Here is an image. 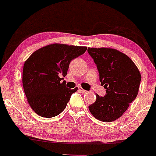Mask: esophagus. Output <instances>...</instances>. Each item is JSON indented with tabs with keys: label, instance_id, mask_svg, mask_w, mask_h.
Instances as JSON below:
<instances>
[{
	"label": "esophagus",
	"instance_id": "obj_1",
	"mask_svg": "<svg viewBox=\"0 0 156 156\" xmlns=\"http://www.w3.org/2000/svg\"><path fill=\"white\" fill-rule=\"evenodd\" d=\"M78 90L80 92V93H87V90H84V89H82L81 87H78Z\"/></svg>",
	"mask_w": 156,
	"mask_h": 156
}]
</instances>
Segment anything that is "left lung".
<instances>
[{
  "mask_svg": "<svg viewBox=\"0 0 156 156\" xmlns=\"http://www.w3.org/2000/svg\"><path fill=\"white\" fill-rule=\"evenodd\" d=\"M87 52L97 66L101 84L106 89L103 97L96 95L89 110L100 121L113 122L122 116L136 98L141 74L129 57L117 50L88 48Z\"/></svg>",
  "mask_w": 156,
  "mask_h": 156,
  "instance_id": "left-lung-1",
  "label": "left lung"
}]
</instances>
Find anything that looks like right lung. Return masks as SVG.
<instances>
[{
	"label": "right lung",
	"instance_id": "right-lung-1",
	"mask_svg": "<svg viewBox=\"0 0 156 156\" xmlns=\"http://www.w3.org/2000/svg\"><path fill=\"white\" fill-rule=\"evenodd\" d=\"M87 47L51 44L34 51L24 62L22 83L32 109L45 118L58 116L78 88L66 87L63 77L69 63L83 54Z\"/></svg>",
	"mask_w": 156,
	"mask_h": 156
}]
</instances>
